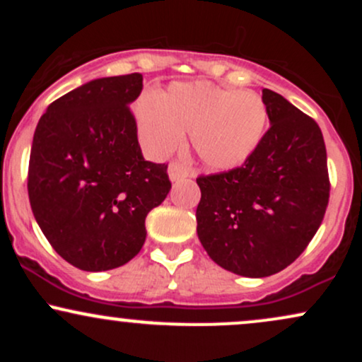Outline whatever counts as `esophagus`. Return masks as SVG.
<instances>
[{"mask_svg": "<svg viewBox=\"0 0 362 362\" xmlns=\"http://www.w3.org/2000/svg\"><path fill=\"white\" fill-rule=\"evenodd\" d=\"M168 175H170V180L177 182V180H182V178L189 177L190 170L187 168V165L182 163V161H172V163L168 165Z\"/></svg>", "mask_w": 362, "mask_h": 362, "instance_id": "esophagus-1", "label": "esophagus"}]
</instances>
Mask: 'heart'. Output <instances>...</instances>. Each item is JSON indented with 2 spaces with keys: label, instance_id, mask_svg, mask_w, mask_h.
<instances>
[{
  "label": "heart",
  "instance_id": "1",
  "mask_svg": "<svg viewBox=\"0 0 362 362\" xmlns=\"http://www.w3.org/2000/svg\"><path fill=\"white\" fill-rule=\"evenodd\" d=\"M143 143L167 155L190 132L195 156L211 170L242 167L259 149L269 126V110L255 91H240L209 81L172 83L156 97L136 103Z\"/></svg>",
  "mask_w": 362,
  "mask_h": 362
}]
</instances>
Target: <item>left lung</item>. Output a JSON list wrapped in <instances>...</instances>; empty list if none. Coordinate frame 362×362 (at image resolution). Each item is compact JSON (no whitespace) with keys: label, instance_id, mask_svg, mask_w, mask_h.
Returning a JSON list of instances; mask_svg holds the SVG:
<instances>
[{"label":"left lung","instance_id":"left-lung-1","mask_svg":"<svg viewBox=\"0 0 362 362\" xmlns=\"http://www.w3.org/2000/svg\"><path fill=\"white\" fill-rule=\"evenodd\" d=\"M262 100L271 127L250 160L197 177L199 240L216 264L245 277L293 264L318 231L330 197L318 124L276 91L264 88Z\"/></svg>","mask_w":362,"mask_h":362}]
</instances>
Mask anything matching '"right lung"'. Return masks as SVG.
<instances>
[{
    "instance_id": "add662e5",
    "label": "right lung",
    "mask_w": 362,
    "mask_h": 362,
    "mask_svg": "<svg viewBox=\"0 0 362 362\" xmlns=\"http://www.w3.org/2000/svg\"><path fill=\"white\" fill-rule=\"evenodd\" d=\"M143 74L93 80L62 95L37 124L28 161L32 213L66 262L110 271L138 255L146 216L172 189L165 163L146 161L129 109Z\"/></svg>"
}]
</instances>
